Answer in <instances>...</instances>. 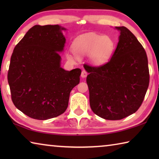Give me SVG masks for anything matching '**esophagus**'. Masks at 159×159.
I'll return each instance as SVG.
<instances>
[{
	"instance_id": "1",
	"label": "esophagus",
	"mask_w": 159,
	"mask_h": 159,
	"mask_svg": "<svg viewBox=\"0 0 159 159\" xmlns=\"http://www.w3.org/2000/svg\"><path fill=\"white\" fill-rule=\"evenodd\" d=\"M87 75H88L87 71H86L85 70H83L82 72H81V77L83 78V79H84V78L87 76Z\"/></svg>"
}]
</instances>
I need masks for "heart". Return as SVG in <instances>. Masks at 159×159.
Here are the masks:
<instances>
[{
  "label": "heart",
  "instance_id": "1",
  "mask_svg": "<svg viewBox=\"0 0 159 159\" xmlns=\"http://www.w3.org/2000/svg\"><path fill=\"white\" fill-rule=\"evenodd\" d=\"M114 43L107 36L85 34L78 37L72 44V50L79 57L90 56L91 62L96 65L104 64L111 57ZM71 58V56H68Z\"/></svg>",
  "mask_w": 159,
  "mask_h": 159
}]
</instances>
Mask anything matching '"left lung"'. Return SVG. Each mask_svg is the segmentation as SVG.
<instances>
[{
  "instance_id": "8db88e82",
  "label": "left lung",
  "mask_w": 159,
  "mask_h": 159,
  "mask_svg": "<svg viewBox=\"0 0 159 159\" xmlns=\"http://www.w3.org/2000/svg\"><path fill=\"white\" fill-rule=\"evenodd\" d=\"M120 31L118 43L108 62L99 66L84 64L89 74L91 109L107 120H120L141 106L149 83L146 52L134 34L125 26Z\"/></svg>"
}]
</instances>
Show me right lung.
Returning <instances> with one entry per match:
<instances>
[{"mask_svg":"<svg viewBox=\"0 0 159 159\" xmlns=\"http://www.w3.org/2000/svg\"><path fill=\"white\" fill-rule=\"evenodd\" d=\"M60 25H35L16 45L7 80L13 104L37 120L57 117L66 111L70 92L79 84L81 70L61 67L59 52L66 39Z\"/></svg>","mask_w":159,"mask_h":159,"instance_id":"obj_1","label":"right lung"}]
</instances>
